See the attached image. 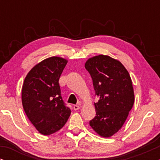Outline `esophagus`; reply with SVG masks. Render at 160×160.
Here are the masks:
<instances>
[{
  "label": "esophagus",
  "mask_w": 160,
  "mask_h": 160,
  "mask_svg": "<svg viewBox=\"0 0 160 160\" xmlns=\"http://www.w3.org/2000/svg\"><path fill=\"white\" fill-rule=\"evenodd\" d=\"M80 108H81V107H80L79 105H74V106H73V110H75V111L78 110V109H79Z\"/></svg>",
  "instance_id": "1"
}]
</instances>
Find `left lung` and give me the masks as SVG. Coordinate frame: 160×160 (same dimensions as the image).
I'll return each instance as SVG.
<instances>
[{
    "label": "left lung",
    "mask_w": 160,
    "mask_h": 160,
    "mask_svg": "<svg viewBox=\"0 0 160 160\" xmlns=\"http://www.w3.org/2000/svg\"><path fill=\"white\" fill-rule=\"evenodd\" d=\"M85 68L99 98L94 104L96 116L89 121V125L100 136L109 138L122 128L134 104L132 80L119 60L107 55L89 58Z\"/></svg>",
    "instance_id": "left-lung-1"
}]
</instances>
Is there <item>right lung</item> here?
<instances>
[{"label":"right lung","instance_id":"1","mask_svg":"<svg viewBox=\"0 0 160 160\" xmlns=\"http://www.w3.org/2000/svg\"><path fill=\"white\" fill-rule=\"evenodd\" d=\"M68 60L59 57L45 59L26 76L22 89V102L28 119L41 134L60 130L71 115L63 101L59 79Z\"/></svg>","mask_w":160,"mask_h":160}]
</instances>
